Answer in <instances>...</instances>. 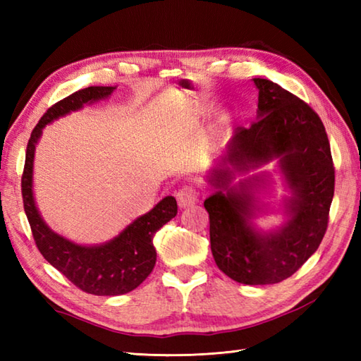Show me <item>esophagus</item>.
<instances>
[{
  "label": "esophagus",
  "instance_id": "obj_1",
  "mask_svg": "<svg viewBox=\"0 0 361 361\" xmlns=\"http://www.w3.org/2000/svg\"><path fill=\"white\" fill-rule=\"evenodd\" d=\"M198 200V192L194 186L186 185L178 189L176 192V202H178V206L183 209L189 208V206H194Z\"/></svg>",
  "mask_w": 361,
  "mask_h": 361
}]
</instances>
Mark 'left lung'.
<instances>
[{"label": "left lung", "mask_w": 361, "mask_h": 361, "mask_svg": "<svg viewBox=\"0 0 361 361\" xmlns=\"http://www.w3.org/2000/svg\"><path fill=\"white\" fill-rule=\"evenodd\" d=\"M259 90L257 119L237 127L209 183L216 192L204 200L209 214L214 260L229 278L247 286L290 278L319 247L326 234L335 189V167L326 128L301 99L268 79H252ZM271 159L280 161L292 197L289 220L276 232H259L250 219L257 207L255 177L231 187L235 171Z\"/></svg>", "instance_id": "obj_1"}]
</instances>
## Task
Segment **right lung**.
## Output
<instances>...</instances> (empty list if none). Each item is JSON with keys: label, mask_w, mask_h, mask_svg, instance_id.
Segmentation results:
<instances>
[{"label": "right lung", "mask_w": 361, "mask_h": 361, "mask_svg": "<svg viewBox=\"0 0 361 361\" xmlns=\"http://www.w3.org/2000/svg\"><path fill=\"white\" fill-rule=\"evenodd\" d=\"M113 90L114 87L83 88L48 109L30 133L21 176L23 203L38 251L75 287L97 296L124 295L145 281L157 262L153 235L176 216L178 209L172 195L164 197L155 208L133 220L114 239L91 247L78 245L54 233L38 212L32 190V167L35 145L43 127L68 113L80 110L85 104L106 99Z\"/></svg>", "instance_id": "1"}]
</instances>
